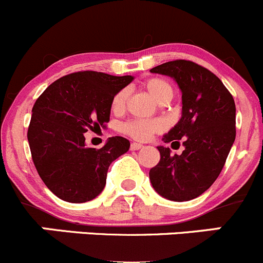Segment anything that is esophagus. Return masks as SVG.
I'll return each instance as SVG.
<instances>
[{"instance_id":"34e87169","label":"esophagus","mask_w":263,"mask_h":263,"mask_svg":"<svg viewBox=\"0 0 263 263\" xmlns=\"http://www.w3.org/2000/svg\"><path fill=\"white\" fill-rule=\"evenodd\" d=\"M141 147H144V145L139 144V142H132L131 144V150H139Z\"/></svg>"}]
</instances>
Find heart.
<instances>
[{
    "mask_svg": "<svg viewBox=\"0 0 263 263\" xmlns=\"http://www.w3.org/2000/svg\"><path fill=\"white\" fill-rule=\"evenodd\" d=\"M142 87L159 104H167L173 98V87L167 80L150 78L142 83ZM128 100V90L122 88L111 99V110L116 114L122 113ZM165 124L160 119H131L121 126V131L139 141H146L154 134L164 131Z\"/></svg>",
    "mask_w": 263,
    "mask_h": 263,
    "instance_id": "heart-1",
    "label": "heart"
}]
</instances>
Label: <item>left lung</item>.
<instances>
[{
	"label": "left lung",
	"mask_w": 263,
	"mask_h": 263,
	"mask_svg": "<svg viewBox=\"0 0 263 263\" xmlns=\"http://www.w3.org/2000/svg\"><path fill=\"white\" fill-rule=\"evenodd\" d=\"M173 78L182 92V116L163 136L185 150L171 155L170 147L158 146L160 160L149 172L159 195L186 202L211 187L225 165L235 141V103L220 78L190 60H173L150 69Z\"/></svg>",
	"instance_id": "obj_1"
}]
</instances>
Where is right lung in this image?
Masks as SVG:
<instances>
[{"mask_svg": "<svg viewBox=\"0 0 263 263\" xmlns=\"http://www.w3.org/2000/svg\"><path fill=\"white\" fill-rule=\"evenodd\" d=\"M132 76L77 72L51 83L32 109L28 142L45 185L69 203L92 200L104 190L113 160L128 152L124 137H109L101 149L86 146L85 134L105 127L111 99Z\"/></svg>", "mask_w": 263, "mask_h": 263, "instance_id": "obj_1", "label": "right lung"}]
</instances>
